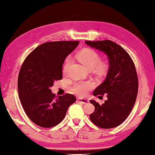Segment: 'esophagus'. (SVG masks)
<instances>
[{
    "label": "esophagus",
    "instance_id": "1",
    "mask_svg": "<svg viewBox=\"0 0 155 155\" xmlns=\"http://www.w3.org/2000/svg\"><path fill=\"white\" fill-rule=\"evenodd\" d=\"M79 101H80V102L82 103V104H87L88 103V100H85V99H80Z\"/></svg>",
    "mask_w": 155,
    "mask_h": 155
}]
</instances>
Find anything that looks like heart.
<instances>
[{"label":"heart","mask_w":155,"mask_h":155,"mask_svg":"<svg viewBox=\"0 0 155 155\" xmlns=\"http://www.w3.org/2000/svg\"><path fill=\"white\" fill-rule=\"evenodd\" d=\"M81 63L85 66L88 69H92L95 68V70L99 73L103 72L105 69V65L101 64L100 57L97 52L94 50L88 49H84L78 53L77 55ZM69 64V59L66 60L65 64L63 68V71H67L68 65ZM95 83L92 81H86V82H76L72 86L71 91L74 94L79 95L80 97H84L87 95L88 91L94 88Z\"/></svg>","instance_id":"obj_1"}]
</instances>
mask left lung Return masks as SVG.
<instances>
[{
	"label": "left lung",
	"instance_id": "8db88e82",
	"mask_svg": "<svg viewBox=\"0 0 155 155\" xmlns=\"http://www.w3.org/2000/svg\"><path fill=\"white\" fill-rule=\"evenodd\" d=\"M85 42L106 54L109 61L106 80L93 92L95 96L105 94L108 100L101 105L95 100H90L95 106L90 120L101 128L117 127L126 120L135 103L138 78L135 64L127 51L111 40Z\"/></svg>",
	"mask_w": 155,
	"mask_h": 155
}]
</instances>
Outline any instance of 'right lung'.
<instances>
[{
    "instance_id": "right-lung-1",
    "label": "right lung",
    "mask_w": 155,
    "mask_h": 155,
    "mask_svg": "<svg viewBox=\"0 0 155 155\" xmlns=\"http://www.w3.org/2000/svg\"><path fill=\"white\" fill-rule=\"evenodd\" d=\"M78 44L79 41L43 43L22 63L18 78L19 98L28 117L40 127L51 128L60 124L76 101L68 93L55 97L50 87L55 81L62 80L65 58Z\"/></svg>"
}]
</instances>
